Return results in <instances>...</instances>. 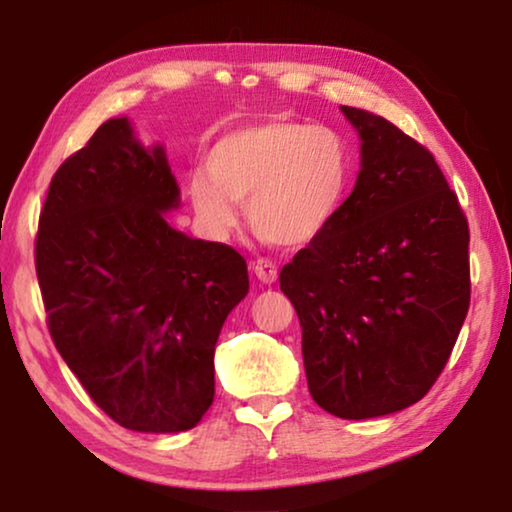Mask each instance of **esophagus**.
I'll list each match as a JSON object with an SVG mask.
<instances>
[{
  "instance_id": "34e87169",
  "label": "esophagus",
  "mask_w": 512,
  "mask_h": 512,
  "mask_svg": "<svg viewBox=\"0 0 512 512\" xmlns=\"http://www.w3.org/2000/svg\"><path fill=\"white\" fill-rule=\"evenodd\" d=\"M254 275L261 279L263 284H272L277 279V265L270 258H258L254 263Z\"/></svg>"
}]
</instances>
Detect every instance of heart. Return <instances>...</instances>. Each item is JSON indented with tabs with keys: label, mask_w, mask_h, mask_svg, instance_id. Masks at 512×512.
I'll list each match as a JSON object with an SVG mask.
<instances>
[{
	"label": "heart",
	"mask_w": 512,
	"mask_h": 512,
	"mask_svg": "<svg viewBox=\"0 0 512 512\" xmlns=\"http://www.w3.org/2000/svg\"><path fill=\"white\" fill-rule=\"evenodd\" d=\"M352 177L354 151L338 128L272 116L216 139L205 172L188 181V198L216 237L233 233L240 202L256 235L303 247L338 219Z\"/></svg>",
	"instance_id": "b5f03b06"
}]
</instances>
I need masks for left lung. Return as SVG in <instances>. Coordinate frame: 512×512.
Instances as JSON below:
<instances>
[{
    "label": "left lung",
    "mask_w": 512,
    "mask_h": 512,
    "mask_svg": "<svg viewBox=\"0 0 512 512\" xmlns=\"http://www.w3.org/2000/svg\"><path fill=\"white\" fill-rule=\"evenodd\" d=\"M361 172L333 226L279 272L303 328L314 403L368 419L422 401L471 305L468 221L429 149L342 107Z\"/></svg>",
    "instance_id": "8db88e82"
}]
</instances>
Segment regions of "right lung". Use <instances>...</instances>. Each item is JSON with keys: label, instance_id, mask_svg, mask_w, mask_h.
<instances>
[{"label": "right lung", "instance_id": "1", "mask_svg": "<svg viewBox=\"0 0 512 512\" xmlns=\"http://www.w3.org/2000/svg\"><path fill=\"white\" fill-rule=\"evenodd\" d=\"M179 186L163 146L111 118L53 174L34 265L46 324L97 408L130 431L177 433L214 401V347L247 296V261L165 221Z\"/></svg>", "mask_w": 512, "mask_h": 512}]
</instances>
